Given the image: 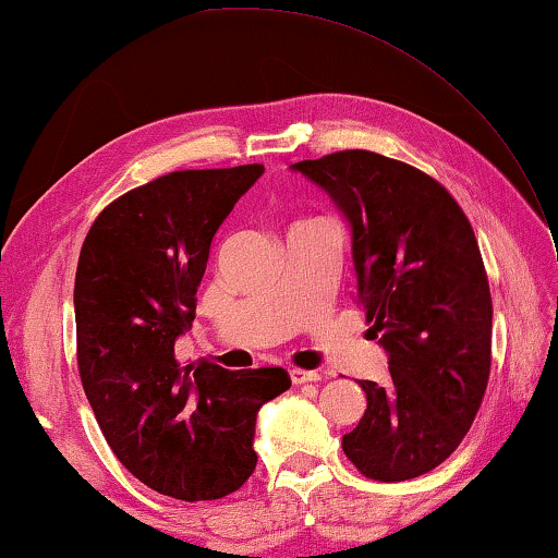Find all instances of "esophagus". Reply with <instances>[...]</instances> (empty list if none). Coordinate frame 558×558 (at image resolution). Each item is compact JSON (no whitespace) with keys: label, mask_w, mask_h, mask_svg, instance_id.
<instances>
[{"label":"esophagus","mask_w":558,"mask_h":558,"mask_svg":"<svg viewBox=\"0 0 558 558\" xmlns=\"http://www.w3.org/2000/svg\"><path fill=\"white\" fill-rule=\"evenodd\" d=\"M289 377H291V383H294V385L316 383V379H320V375L314 373V369H301V367H291L289 369Z\"/></svg>","instance_id":"esophagus-1"}]
</instances>
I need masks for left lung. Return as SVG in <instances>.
<instances>
[{
  "label": "left lung",
  "instance_id": "left-lung-1",
  "mask_svg": "<svg viewBox=\"0 0 558 558\" xmlns=\"http://www.w3.org/2000/svg\"><path fill=\"white\" fill-rule=\"evenodd\" d=\"M291 169L330 193L353 228L365 318L389 355L385 385L343 451L379 483L441 465L473 426L493 363V299L471 220L432 175L345 149Z\"/></svg>",
  "mask_w": 558,
  "mask_h": 558
}]
</instances>
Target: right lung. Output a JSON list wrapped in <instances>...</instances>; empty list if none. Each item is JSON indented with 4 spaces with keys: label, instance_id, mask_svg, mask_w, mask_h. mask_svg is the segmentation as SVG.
<instances>
[{
    "label": "right lung",
    "instance_id": "add662e5",
    "mask_svg": "<svg viewBox=\"0 0 558 558\" xmlns=\"http://www.w3.org/2000/svg\"><path fill=\"white\" fill-rule=\"evenodd\" d=\"M264 173L262 163L171 171L97 215L75 271L77 373L120 463L151 490L218 500L257 465L264 402L291 387L284 367L230 373L181 365L175 338L195 318L213 234Z\"/></svg>",
    "mask_w": 558,
    "mask_h": 558
}]
</instances>
